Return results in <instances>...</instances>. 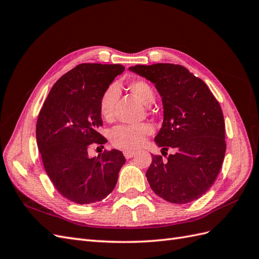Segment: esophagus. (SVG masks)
Wrapping results in <instances>:
<instances>
[{
  "label": "esophagus",
  "instance_id": "34e87169",
  "mask_svg": "<svg viewBox=\"0 0 259 259\" xmlns=\"http://www.w3.org/2000/svg\"><path fill=\"white\" fill-rule=\"evenodd\" d=\"M136 151H131V150H124V152H123V154H124V156L126 159H131V158H133V156H135L136 155Z\"/></svg>",
  "mask_w": 259,
  "mask_h": 259
}]
</instances>
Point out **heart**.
Here are the masks:
<instances>
[{"label": "heart", "instance_id": "1", "mask_svg": "<svg viewBox=\"0 0 259 259\" xmlns=\"http://www.w3.org/2000/svg\"><path fill=\"white\" fill-rule=\"evenodd\" d=\"M128 89L133 95L138 98L146 106L151 105L154 100V91L152 86L145 80H134L128 83ZM119 90L116 85H109L101 94L99 99V113L106 121H110L113 117L114 108ZM152 133V128L148 124L137 125H119L111 133L110 138L112 144L117 148L134 149L142 146L148 135Z\"/></svg>", "mask_w": 259, "mask_h": 259}]
</instances>
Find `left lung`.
Here are the masks:
<instances>
[{"mask_svg": "<svg viewBox=\"0 0 259 259\" xmlns=\"http://www.w3.org/2000/svg\"><path fill=\"white\" fill-rule=\"evenodd\" d=\"M133 72L152 82L162 97L164 119L146 177L155 194L170 203L198 200L213 186L226 152L222 108L207 85L187 68L173 64L136 65Z\"/></svg>", "mask_w": 259, "mask_h": 259, "instance_id": "obj_1", "label": "left lung"}]
</instances>
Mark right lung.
<instances>
[{
    "label": "right lung",
    "mask_w": 259,
    "mask_h": 259,
    "mask_svg": "<svg viewBox=\"0 0 259 259\" xmlns=\"http://www.w3.org/2000/svg\"><path fill=\"white\" fill-rule=\"evenodd\" d=\"M122 65L81 64L54 84L38 113L36 143L44 168L57 191L77 204H91L110 194L125 158L113 149L90 158L92 144L107 140L97 132L101 94Z\"/></svg>",
    "instance_id": "add662e5"
}]
</instances>
